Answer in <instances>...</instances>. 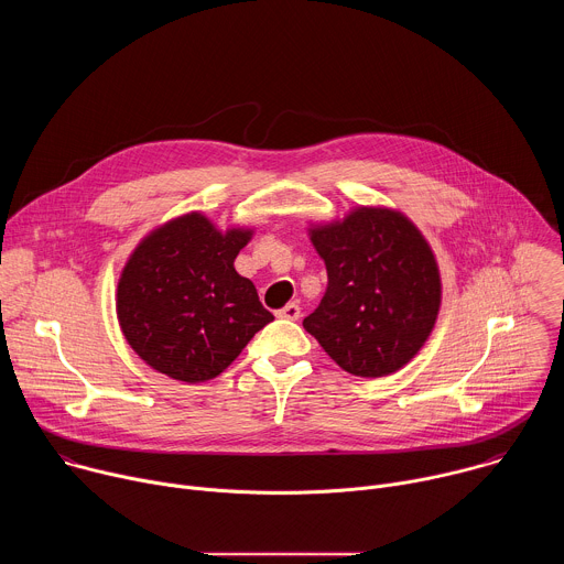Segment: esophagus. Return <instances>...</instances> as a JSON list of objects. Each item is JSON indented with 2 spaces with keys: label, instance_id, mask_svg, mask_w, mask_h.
Segmentation results:
<instances>
[{
  "label": "esophagus",
  "instance_id": "esophagus-1",
  "mask_svg": "<svg viewBox=\"0 0 564 564\" xmlns=\"http://www.w3.org/2000/svg\"><path fill=\"white\" fill-rule=\"evenodd\" d=\"M276 316L279 318H288V321H296L301 316V307L296 303H288L285 307L276 310Z\"/></svg>",
  "mask_w": 564,
  "mask_h": 564
}]
</instances>
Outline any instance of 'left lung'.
Masks as SVG:
<instances>
[{
	"label": "left lung",
	"mask_w": 564,
	"mask_h": 564,
	"mask_svg": "<svg viewBox=\"0 0 564 564\" xmlns=\"http://www.w3.org/2000/svg\"><path fill=\"white\" fill-rule=\"evenodd\" d=\"M326 263V294L303 328L346 372L386 377L429 339L442 285L420 229L390 209L361 207L312 229Z\"/></svg>",
	"instance_id": "8db88e82"
}]
</instances>
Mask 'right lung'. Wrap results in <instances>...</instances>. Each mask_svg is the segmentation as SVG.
<instances>
[{
    "instance_id": "add662e5",
    "label": "right lung",
    "mask_w": 564,
    "mask_h": 564,
    "mask_svg": "<svg viewBox=\"0 0 564 564\" xmlns=\"http://www.w3.org/2000/svg\"><path fill=\"white\" fill-rule=\"evenodd\" d=\"M252 231L220 234L187 214L149 234L118 283V318L129 346L153 370L200 383L220 375L274 321L234 259Z\"/></svg>"
}]
</instances>
